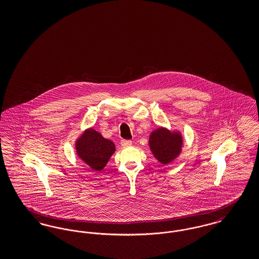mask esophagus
<instances>
[{
	"label": "esophagus",
	"mask_w": 259,
	"mask_h": 259,
	"mask_svg": "<svg viewBox=\"0 0 259 259\" xmlns=\"http://www.w3.org/2000/svg\"><path fill=\"white\" fill-rule=\"evenodd\" d=\"M132 145V141L131 140H122L121 141V146L123 148H127V147H130Z\"/></svg>",
	"instance_id": "1"
}]
</instances>
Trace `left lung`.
<instances>
[{
  "label": "left lung",
  "mask_w": 259,
  "mask_h": 259,
  "mask_svg": "<svg viewBox=\"0 0 259 259\" xmlns=\"http://www.w3.org/2000/svg\"><path fill=\"white\" fill-rule=\"evenodd\" d=\"M182 145V136L164 128L155 130L149 137L150 149L155 158L163 164L170 163L179 155Z\"/></svg>",
  "instance_id": "left-lung-1"
}]
</instances>
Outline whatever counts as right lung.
Listing matches in <instances>:
<instances>
[{
	"mask_svg": "<svg viewBox=\"0 0 259 259\" xmlns=\"http://www.w3.org/2000/svg\"><path fill=\"white\" fill-rule=\"evenodd\" d=\"M114 145L110 140L103 138L93 129L84 132L76 142V151L78 156L92 169L102 170L111 154L114 152Z\"/></svg>",
	"mask_w": 259,
	"mask_h": 259,
	"instance_id": "right-lung-1",
	"label": "right lung"
}]
</instances>
